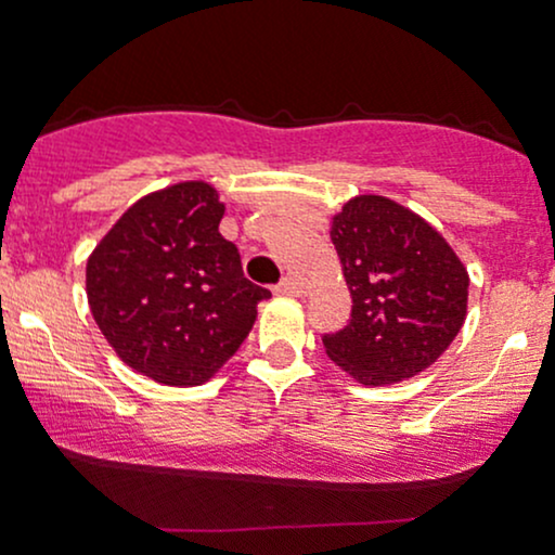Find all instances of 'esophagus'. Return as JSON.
<instances>
[{
  "label": "esophagus",
  "mask_w": 555,
  "mask_h": 555,
  "mask_svg": "<svg viewBox=\"0 0 555 555\" xmlns=\"http://www.w3.org/2000/svg\"><path fill=\"white\" fill-rule=\"evenodd\" d=\"M276 295H289V297H297V295H302V284L297 282V279H292V276H284L282 282L276 284Z\"/></svg>",
  "instance_id": "1"
}]
</instances>
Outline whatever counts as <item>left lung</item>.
<instances>
[{
  "instance_id": "1",
  "label": "left lung",
  "mask_w": 555,
  "mask_h": 555,
  "mask_svg": "<svg viewBox=\"0 0 555 555\" xmlns=\"http://www.w3.org/2000/svg\"><path fill=\"white\" fill-rule=\"evenodd\" d=\"M352 318L323 336L326 354L362 386L412 378L430 367L467 315V269L410 208L358 195L331 221Z\"/></svg>"
}]
</instances>
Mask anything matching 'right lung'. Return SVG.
I'll list each match as a JSON object with an SVG mask.
<instances>
[{"label":"right lung","instance_id":"obj_1","mask_svg":"<svg viewBox=\"0 0 555 555\" xmlns=\"http://www.w3.org/2000/svg\"><path fill=\"white\" fill-rule=\"evenodd\" d=\"M208 182H177L132 203L86 266L95 326L132 371L164 386L214 378L250 334L269 289L247 282L221 237Z\"/></svg>","mask_w":555,"mask_h":555}]
</instances>
